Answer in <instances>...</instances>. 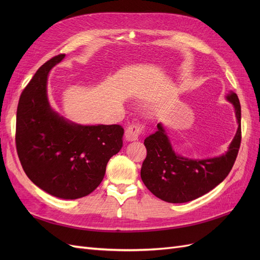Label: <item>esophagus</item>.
<instances>
[{
  "label": "esophagus",
  "instance_id": "obj_1",
  "mask_svg": "<svg viewBox=\"0 0 260 260\" xmlns=\"http://www.w3.org/2000/svg\"><path fill=\"white\" fill-rule=\"evenodd\" d=\"M145 131V125L142 122H133L125 129V138L129 141L138 140L140 136H142Z\"/></svg>",
  "mask_w": 260,
  "mask_h": 260
}]
</instances>
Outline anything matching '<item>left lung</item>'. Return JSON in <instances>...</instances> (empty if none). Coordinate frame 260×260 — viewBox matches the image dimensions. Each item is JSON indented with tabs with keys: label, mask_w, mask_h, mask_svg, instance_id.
<instances>
[{
	"label": "left lung",
	"mask_w": 260,
	"mask_h": 260,
	"mask_svg": "<svg viewBox=\"0 0 260 260\" xmlns=\"http://www.w3.org/2000/svg\"><path fill=\"white\" fill-rule=\"evenodd\" d=\"M234 106L239 128L229 151L215 158L193 160L177 155L160 123L144 140L146 158L141 168L143 183L156 198L168 203H186L208 193L229 175L241 145V105L235 93L226 96Z\"/></svg>",
	"instance_id": "8db88e82"
}]
</instances>
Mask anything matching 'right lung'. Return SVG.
Wrapping results in <instances>:
<instances>
[{"label": "right lung", "mask_w": 260, "mask_h": 260, "mask_svg": "<svg viewBox=\"0 0 260 260\" xmlns=\"http://www.w3.org/2000/svg\"><path fill=\"white\" fill-rule=\"evenodd\" d=\"M59 54L37 70L21 92L16 117V148L27 177L43 191L64 200L89 195L104 178L111 157L122 147L119 124L80 125L52 111L46 81Z\"/></svg>", "instance_id": "right-lung-1"}]
</instances>
